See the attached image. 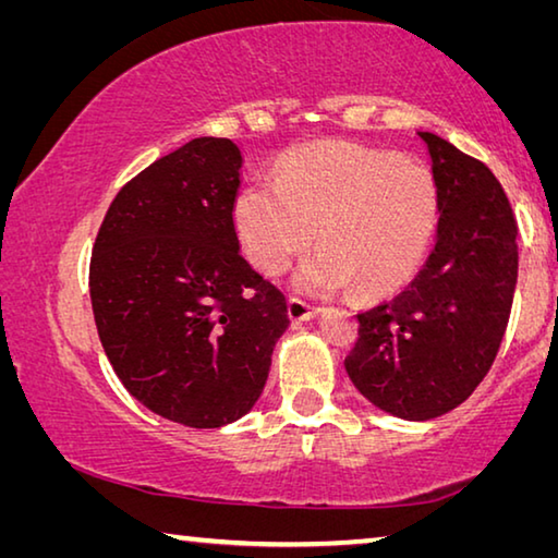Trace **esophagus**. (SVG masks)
<instances>
[{"instance_id": "1", "label": "esophagus", "mask_w": 558, "mask_h": 558, "mask_svg": "<svg viewBox=\"0 0 558 558\" xmlns=\"http://www.w3.org/2000/svg\"><path fill=\"white\" fill-rule=\"evenodd\" d=\"M319 313V307L310 305V302L300 300V298H290L288 300V315L290 319H295V323H302V319H313Z\"/></svg>"}]
</instances>
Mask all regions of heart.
I'll return each mask as SVG.
<instances>
[{"label": "heart", "instance_id": "b5f03b06", "mask_svg": "<svg viewBox=\"0 0 558 558\" xmlns=\"http://www.w3.org/2000/svg\"><path fill=\"white\" fill-rule=\"evenodd\" d=\"M438 184L426 165L339 140L295 147L276 179L243 186L233 221L248 258L278 276L315 241L319 251L298 286L332 292L347 286L366 298L409 282L436 235Z\"/></svg>", "mask_w": 558, "mask_h": 558}]
</instances>
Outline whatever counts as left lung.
Wrapping results in <instances>:
<instances>
[{"instance_id": "left-lung-1", "label": "left lung", "mask_w": 558, "mask_h": 558, "mask_svg": "<svg viewBox=\"0 0 558 558\" xmlns=\"http://www.w3.org/2000/svg\"><path fill=\"white\" fill-rule=\"evenodd\" d=\"M440 219L426 266L389 302L359 313L349 379L405 421L456 409L493 366L512 313L517 219L497 177L433 132H418Z\"/></svg>"}]
</instances>
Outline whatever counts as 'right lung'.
<instances>
[{
    "instance_id": "add662e5",
    "label": "right lung",
    "mask_w": 558,
    "mask_h": 558,
    "mask_svg": "<svg viewBox=\"0 0 558 558\" xmlns=\"http://www.w3.org/2000/svg\"><path fill=\"white\" fill-rule=\"evenodd\" d=\"M241 149L196 137L120 189L90 258V302L122 386L162 418L219 428L256 405L286 295L239 251Z\"/></svg>"
}]
</instances>
